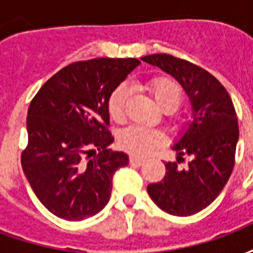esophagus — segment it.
Returning <instances> with one entry per match:
<instances>
[{
    "instance_id": "1",
    "label": "esophagus",
    "mask_w": 253,
    "mask_h": 253,
    "mask_svg": "<svg viewBox=\"0 0 253 253\" xmlns=\"http://www.w3.org/2000/svg\"><path fill=\"white\" fill-rule=\"evenodd\" d=\"M130 163H131V164L142 165L143 163H145V159H142V157H138V156H131V157H130Z\"/></svg>"
}]
</instances>
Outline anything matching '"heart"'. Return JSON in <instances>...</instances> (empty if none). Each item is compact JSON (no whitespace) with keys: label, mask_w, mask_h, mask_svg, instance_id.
Masks as SVG:
<instances>
[{"label":"heart","mask_w":253,"mask_h":253,"mask_svg":"<svg viewBox=\"0 0 253 253\" xmlns=\"http://www.w3.org/2000/svg\"><path fill=\"white\" fill-rule=\"evenodd\" d=\"M149 90L157 104L167 112L176 111L184 100V88L179 81L169 77L153 78L149 83ZM130 96L126 84H122L111 93L108 99V111L112 119L122 122L125 119V108ZM163 142L161 132L149 130L141 126H131L121 134V145L130 153L146 156Z\"/></svg>","instance_id":"1"}]
</instances>
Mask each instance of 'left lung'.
Returning <instances> with one entry per match:
<instances>
[{
	"label": "left lung",
	"instance_id": "left-lung-1",
	"mask_svg": "<svg viewBox=\"0 0 253 253\" xmlns=\"http://www.w3.org/2000/svg\"><path fill=\"white\" fill-rule=\"evenodd\" d=\"M142 61L173 76L192 104V122L173 146L177 161L165 163L164 179L148 186L149 195L161 210L188 217L206 209L232 175L239 141L236 110L225 86L201 66L169 54H152ZM184 155L190 161L181 170L177 163Z\"/></svg>",
	"mask_w": 253,
	"mask_h": 253
}]
</instances>
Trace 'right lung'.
<instances>
[{
    "mask_svg": "<svg viewBox=\"0 0 253 253\" xmlns=\"http://www.w3.org/2000/svg\"><path fill=\"white\" fill-rule=\"evenodd\" d=\"M135 58H96L55 73L32 99L21 167L38 199L54 215L83 221L108 203L112 177L128 164L111 152L108 99L139 65ZM94 148L99 150L90 159Z\"/></svg>",
    "mask_w": 253,
    "mask_h": 253,
    "instance_id": "obj_1",
    "label": "right lung"
}]
</instances>
